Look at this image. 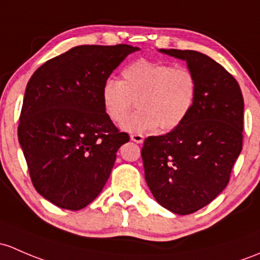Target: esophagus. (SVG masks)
Instances as JSON below:
<instances>
[{
	"mask_svg": "<svg viewBox=\"0 0 260 260\" xmlns=\"http://www.w3.org/2000/svg\"><path fill=\"white\" fill-rule=\"evenodd\" d=\"M131 139H132L133 142H136V143L141 144V143H143L144 137L142 135H132V136H131Z\"/></svg>",
	"mask_w": 260,
	"mask_h": 260,
	"instance_id": "34e87169",
	"label": "esophagus"
}]
</instances>
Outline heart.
I'll return each mask as SVG.
<instances>
[{"instance_id":"obj_1","label":"heart","mask_w":260,"mask_h":260,"mask_svg":"<svg viewBox=\"0 0 260 260\" xmlns=\"http://www.w3.org/2000/svg\"><path fill=\"white\" fill-rule=\"evenodd\" d=\"M197 80L184 67L138 59L122 70L121 81L108 78L101 89L106 114L113 122L124 119L136 98L139 109L122 123L127 132L143 135L179 127L189 116L197 100Z\"/></svg>"}]
</instances>
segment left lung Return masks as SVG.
<instances>
[{"label": "left lung", "mask_w": 260, "mask_h": 260, "mask_svg": "<svg viewBox=\"0 0 260 260\" xmlns=\"http://www.w3.org/2000/svg\"><path fill=\"white\" fill-rule=\"evenodd\" d=\"M158 51L185 61L198 92L179 127L144 141V177L160 206L185 215L209 204L228 184L242 152L244 101L236 78L207 54Z\"/></svg>", "instance_id": "left-lung-1"}]
</instances>
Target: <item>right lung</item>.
Instances as JSON below:
<instances>
[{
    "instance_id": "1",
    "label": "right lung",
    "mask_w": 260,
    "mask_h": 260,
    "mask_svg": "<svg viewBox=\"0 0 260 260\" xmlns=\"http://www.w3.org/2000/svg\"><path fill=\"white\" fill-rule=\"evenodd\" d=\"M129 45L77 46L43 63L24 91L18 142L35 188L63 209L80 210L102 192L117 151L129 141L106 114L101 89Z\"/></svg>"
}]
</instances>
